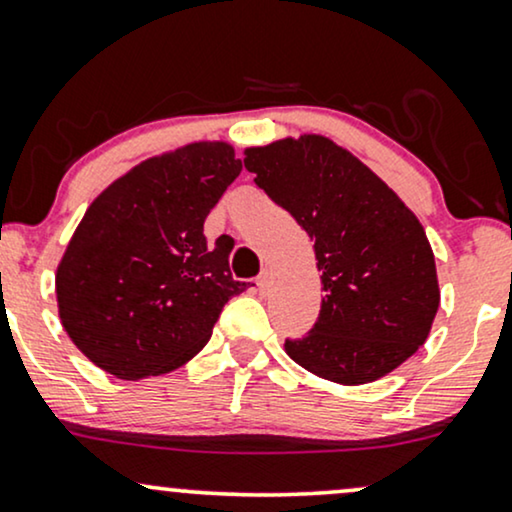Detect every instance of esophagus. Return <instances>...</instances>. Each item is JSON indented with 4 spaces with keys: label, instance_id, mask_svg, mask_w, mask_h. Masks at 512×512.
Returning a JSON list of instances; mask_svg holds the SVG:
<instances>
[{
    "label": "esophagus",
    "instance_id": "obj_1",
    "mask_svg": "<svg viewBox=\"0 0 512 512\" xmlns=\"http://www.w3.org/2000/svg\"><path fill=\"white\" fill-rule=\"evenodd\" d=\"M269 271L267 269H264L262 271V274L260 276H257V288H260V293H267V290H269Z\"/></svg>",
    "mask_w": 512,
    "mask_h": 512
}]
</instances>
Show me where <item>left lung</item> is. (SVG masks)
<instances>
[{
    "label": "left lung",
    "mask_w": 512,
    "mask_h": 512,
    "mask_svg": "<svg viewBox=\"0 0 512 512\" xmlns=\"http://www.w3.org/2000/svg\"><path fill=\"white\" fill-rule=\"evenodd\" d=\"M245 170L314 241L323 300L314 328L286 340L309 373L366 385L428 340L439 307L423 224L357 155L321 134L245 148Z\"/></svg>",
    "instance_id": "left-lung-1"
}]
</instances>
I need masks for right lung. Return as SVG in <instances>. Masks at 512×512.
Listing matches in <instances>:
<instances>
[{
  "label": "right lung",
  "mask_w": 512,
  "mask_h": 512,
  "mask_svg": "<svg viewBox=\"0 0 512 512\" xmlns=\"http://www.w3.org/2000/svg\"><path fill=\"white\" fill-rule=\"evenodd\" d=\"M243 165L226 141L153 155L103 189L56 269L58 319L92 364L122 380L163 375L208 345L234 281L203 222Z\"/></svg>",
  "instance_id": "right-lung-1"
}]
</instances>
